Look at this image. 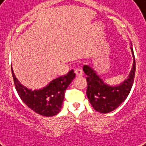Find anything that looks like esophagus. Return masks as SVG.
Returning a JSON list of instances; mask_svg holds the SVG:
<instances>
[{
	"label": "esophagus",
	"instance_id": "34e87169",
	"mask_svg": "<svg viewBox=\"0 0 146 146\" xmlns=\"http://www.w3.org/2000/svg\"><path fill=\"white\" fill-rule=\"evenodd\" d=\"M75 73L76 76H82V70H80V69H76Z\"/></svg>",
	"mask_w": 146,
	"mask_h": 146
}]
</instances>
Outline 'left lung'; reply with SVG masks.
Returning <instances> with one entry per match:
<instances>
[{"mask_svg": "<svg viewBox=\"0 0 146 146\" xmlns=\"http://www.w3.org/2000/svg\"><path fill=\"white\" fill-rule=\"evenodd\" d=\"M133 57V63L128 78L117 86H110L98 75L97 72L89 65L83 66V71L87 76L86 95L93 108L102 113H107L115 110L124 102L129 96L133 84L136 61L133 49L130 47Z\"/></svg>", "mask_w": 146, "mask_h": 146, "instance_id": "obj_1", "label": "left lung"}]
</instances>
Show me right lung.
Returning a JSON list of instances; mask_svg holds the SVG:
<instances>
[{
  "instance_id": "1",
  "label": "right lung",
  "mask_w": 146,
  "mask_h": 146,
  "mask_svg": "<svg viewBox=\"0 0 146 146\" xmlns=\"http://www.w3.org/2000/svg\"><path fill=\"white\" fill-rule=\"evenodd\" d=\"M11 70L16 89L22 101L35 113L45 117H52L60 111L65 91L76 76L72 70L66 76L50 81L44 88L33 90L22 85L12 67Z\"/></svg>"
}]
</instances>
